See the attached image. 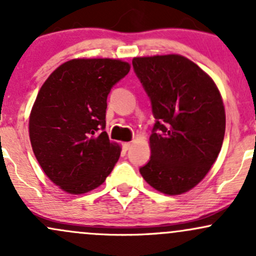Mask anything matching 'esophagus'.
I'll return each instance as SVG.
<instances>
[{
	"label": "esophagus",
	"mask_w": 256,
	"mask_h": 256,
	"mask_svg": "<svg viewBox=\"0 0 256 256\" xmlns=\"http://www.w3.org/2000/svg\"><path fill=\"white\" fill-rule=\"evenodd\" d=\"M132 146V144L130 142H125V143H122V148L125 149V150H128V149H130Z\"/></svg>",
	"instance_id": "1"
}]
</instances>
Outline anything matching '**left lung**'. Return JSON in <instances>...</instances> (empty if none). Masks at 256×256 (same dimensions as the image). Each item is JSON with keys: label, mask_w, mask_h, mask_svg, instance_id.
<instances>
[{"label": "left lung", "mask_w": 256, "mask_h": 256, "mask_svg": "<svg viewBox=\"0 0 256 256\" xmlns=\"http://www.w3.org/2000/svg\"><path fill=\"white\" fill-rule=\"evenodd\" d=\"M132 64L156 119L150 160L140 172L158 192L180 195L206 177L222 149V95L213 79L182 55L134 58Z\"/></svg>", "instance_id": "left-lung-1"}]
</instances>
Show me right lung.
I'll list each match as a JSON object with an SVG mask.
<instances>
[{
	"label": "right lung",
	"mask_w": 256,
	"mask_h": 256,
	"mask_svg": "<svg viewBox=\"0 0 256 256\" xmlns=\"http://www.w3.org/2000/svg\"><path fill=\"white\" fill-rule=\"evenodd\" d=\"M130 71L116 58H73L38 91L28 120L32 150L44 173L72 195L100 186L119 160L106 128L107 96Z\"/></svg>",
	"instance_id": "obj_1"
}]
</instances>
